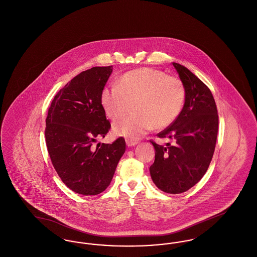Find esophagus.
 I'll return each instance as SVG.
<instances>
[{
    "label": "esophagus",
    "instance_id": "esophagus-1",
    "mask_svg": "<svg viewBox=\"0 0 257 257\" xmlns=\"http://www.w3.org/2000/svg\"><path fill=\"white\" fill-rule=\"evenodd\" d=\"M138 143H139V142L136 141V140H131V139H127V140H126V145H127L128 147H134Z\"/></svg>",
    "mask_w": 257,
    "mask_h": 257
}]
</instances>
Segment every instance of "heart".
Returning a JSON list of instances; mask_svg holds the SVG:
<instances>
[{"mask_svg": "<svg viewBox=\"0 0 257 257\" xmlns=\"http://www.w3.org/2000/svg\"><path fill=\"white\" fill-rule=\"evenodd\" d=\"M186 88L174 76L153 69L140 68L126 72L116 86H106L100 102L110 119H119L133 103L135 113L114 123L116 135L138 139L153 128L163 129L173 122L183 108Z\"/></svg>", "mask_w": 257, "mask_h": 257, "instance_id": "1", "label": "heart"}]
</instances>
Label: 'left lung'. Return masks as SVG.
<instances>
[{
	"mask_svg": "<svg viewBox=\"0 0 257 257\" xmlns=\"http://www.w3.org/2000/svg\"><path fill=\"white\" fill-rule=\"evenodd\" d=\"M186 88L183 109L169 127L157 134L171 139L166 147L154 141L155 161L150 166L154 184L165 193L181 194L207 171L215 151L219 114L211 90L183 65L172 62Z\"/></svg>",
	"mask_w": 257,
	"mask_h": 257,
	"instance_id": "8db88e82",
	"label": "left lung"
}]
</instances>
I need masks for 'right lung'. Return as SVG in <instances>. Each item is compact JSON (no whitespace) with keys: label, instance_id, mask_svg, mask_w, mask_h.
I'll use <instances>...</instances> for the list:
<instances>
[{"label":"right lung","instance_id":"1","mask_svg":"<svg viewBox=\"0 0 257 257\" xmlns=\"http://www.w3.org/2000/svg\"><path fill=\"white\" fill-rule=\"evenodd\" d=\"M112 65L83 71L55 95L46 117L45 139L51 162L70 190L95 196L110 185L122 157V137L112 144H97L110 129L100 102Z\"/></svg>","mask_w":257,"mask_h":257}]
</instances>
